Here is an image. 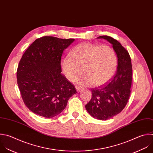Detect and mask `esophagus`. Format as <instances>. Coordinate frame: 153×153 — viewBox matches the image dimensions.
Returning a JSON list of instances; mask_svg holds the SVG:
<instances>
[{"label":"esophagus","instance_id":"esophagus-1","mask_svg":"<svg viewBox=\"0 0 153 153\" xmlns=\"http://www.w3.org/2000/svg\"><path fill=\"white\" fill-rule=\"evenodd\" d=\"M76 89H77V92H79V91H82V90L83 89V88H82V87H80V86H78L76 87Z\"/></svg>","mask_w":153,"mask_h":153}]
</instances>
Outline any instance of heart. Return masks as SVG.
Masks as SVG:
<instances>
[{
  "instance_id": "1",
  "label": "heart",
  "mask_w": 153,
  "mask_h": 153,
  "mask_svg": "<svg viewBox=\"0 0 153 153\" xmlns=\"http://www.w3.org/2000/svg\"><path fill=\"white\" fill-rule=\"evenodd\" d=\"M61 61L62 71L71 82L79 81L81 85L101 86L114 76L117 66V56L113 48L89 42L77 45Z\"/></svg>"
}]
</instances>
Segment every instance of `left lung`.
<instances>
[{
  "label": "left lung",
  "mask_w": 153,
  "mask_h": 153,
  "mask_svg": "<svg viewBox=\"0 0 153 153\" xmlns=\"http://www.w3.org/2000/svg\"><path fill=\"white\" fill-rule=\"evenodd\" d=\"M97 38L106 39L112 44L118 58L117 70L110 82L91 89L92 98L85 108L92 117L106 120L120 113L127 103L131 92L132 65L128 51L119 41L106 35Z\"/></svg>",
  "instance_id": "obj_1"
}]
</instances>
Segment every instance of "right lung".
<instances>
[{
	"mask_svg": "<svg viewBox=\"0 0 153 153\" xmlns=\"http://www.w3.org/2000/svg\"><path fill=\"white\" fill-rule=\"evenodd\" d=\"M74 39L42 36L25 51L18 65L17 84L25 105L33 113L53 118L65 108L76 89L61 65L64 50Z\"/></svg>",
	"mask_w": 153,
	"mask_h": 153,
	"instance_id": "obj_1",
	"label": "right lung"
}]
</instances>
